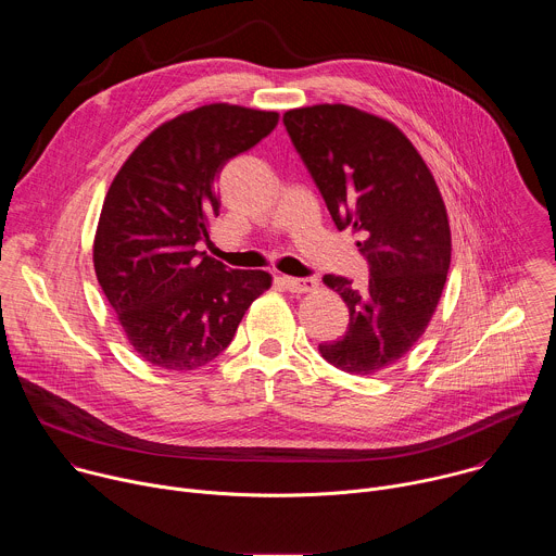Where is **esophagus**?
<instances>
[{"mask_svg": "<svg viewBox=\"0 0 556 556\" xmlns=\"http://www.w3.org/2000/svg\"><path fill=\"white\" fill-rule=\"evenodd\" d=\"M281 281H283V286H286L290 292L303 294V292L316 290V279H312V277H303V279H299V277H281Z\"/></svg>", "mask_w": 556, "mask_h": 556, "instance_id": "obj_1", "label": "esophagus"}]
</instances>
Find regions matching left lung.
<instances>
[{
  "label": "left lung",
  "mask_w": 556,
  "mask_h": 556,
  "mask_svg": "<svg viewBox=\"0 0 556 556\" xmlns=\"http://www.w3.org/2000/svg\"><path fill=\"white\" fill-rule=\"evenodd\" d=\"M339 230L354 228L369 266L358 290L326 275L350 309L343 337L321 356L348 374H376L425 334L451 264V228L440 189L422 155L393 123L350 105H312L283 114Z\"/></svg>",
  "instance_id": "left-lung-1"
}]
</instances>
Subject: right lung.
<instances>
[{
	"instance_id": "right-lung-1",
	"label": "right lung",
	"mask_w": 556,
	"mask_h": 556,
	"mask_svg": "<svg viewBox=\"0 0 556 556\" xmlns=\"http://www.w3.org/2000/svg\"><path fill=\"white\" fill-rule=\"evenodd\" d=\"M277 112L213 103L153 129L116 174L99 217L94 270L131 348L163 369H198L232 341L264 270L198 251L219 213L217 176L266 138Z\"/></svg>"
}]
</instances>
